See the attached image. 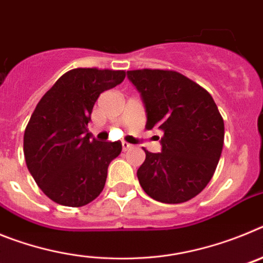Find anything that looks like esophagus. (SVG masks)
<instances>
[{"mask_svg": "<svg viewBox=\"0 0 263 263\" xmlns=\"http://www.w3.org/2000/svg\"><path fill=\"white\" fill-rule=\"evenodd\" d=\"M133 147V145H130V143H127V142H125V141H122V148H124L125 152H126L127 148H132Z\"/></svg>", "mask_w": 263, "mask_h": 263, "instance_id": "34e87169", "label": "esophagus"}]
</instances>
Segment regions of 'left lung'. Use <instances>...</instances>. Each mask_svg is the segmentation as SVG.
<instances>
[{
  "instance_id": "8db88e82",
  "label": "left lung",
  "mask_w": 263,
  "mask_h": 263,
  "mask_svg": "<svg viewBox=\"0 0 263 263\" xmlns=\"http://www.w3.org/2000/svg\"><path fill=\"white\" fill-rule=\"evenodd\" d=\"M127 79L142 99L146 129L163 132L162 152L143 148L139 184L160 203L191 200L212 179L224 145V121L212 96L175 71L136 69Z\"/></svg>"
}]
</instances>
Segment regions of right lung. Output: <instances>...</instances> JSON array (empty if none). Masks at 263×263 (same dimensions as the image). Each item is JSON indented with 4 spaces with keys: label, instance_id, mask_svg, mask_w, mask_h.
Here are the masks:
<instances>
[{
    "label": "right lung",
    "instance_id": "right-lung-1",
    "mask_svg": "<svg viewBox=\"0 0 263 263\" xmlns=\"http://www.w3.org/2000/svg\"><path fill=\"white\" fill-rule=\"evenodd\" d=\"M125 79V71L75 68L58 79L42 97L23 136L27 168L43 194L66 206L95 200L121 142L92 138L88 122L100 93Z\"/></svg>",
    "mask_w": 263,
    "mask_h": 263
}]
</instances>
